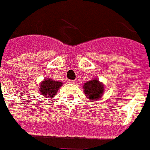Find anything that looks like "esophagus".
Listing matches in <instances>:
<instances>
[{
    "instance_id": "34e87169",
    "label": "esophagus",
    "mask_w": 150,
    "mask_h": 150,
    "mask_svg": "<svg viewBox=\"0 0 150 150\" xmlns=\"http://www.w3.org/2000/svg\"><path fill=\"white\" fill-rule=\"evenodd\" d=\"M68 81H69V83H70V84H74V83L76 82V80H69Z\"/></svg>"
}]
</instances>
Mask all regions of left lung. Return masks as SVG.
I'll return each mask as SVG.
<instances>
[{
  "label": "left lung",
  "instance_id": "left-lung-1",
  "mask_svg": "<svg viewBox=\"0 0 150 150\" xmlns=\"http://www.w3.org/2000/svg\"><path fill=\"white\" fill-rule=\"evenodd\" d=\"M83 88L86 97L91 100H98V98H100V96L104 93V86L97 79L85 83Z\"/></svg>",
  "mask_w": 150,
  "mask_h": 150
}]
</instances>
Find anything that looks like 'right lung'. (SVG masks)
Segmentation results:
<instances>
[{"label":"right lung","instance_id":"add662e5","mask_svg":"<svg viewBox=\"0 0 150 150\" xmlns=\"http://www.w3.org/2000/svg\"><path fill=\"white\" fill-rule=\"evenodd\" d=\"M62 86V82L52 79H45L41 83L40 91L44 96H50V98H52L56 95L58 88Z\"/></svg>","mask_w":150,"mask_h":150}]
</instances>
